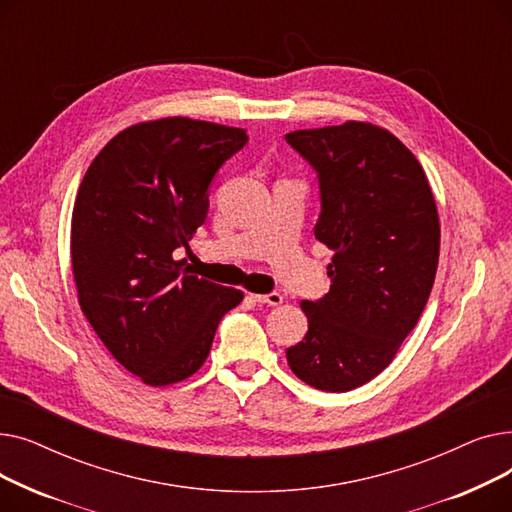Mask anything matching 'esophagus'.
I'll return each instance as SVG.
<instances>
[{
  "mask_svg": "<svg viewBox=\"0 0 512 512\" xmlns=\"http://www.w3.org/2000/svg\"><path fill=\"white\" fill-rule=\"evenodd\" d=\"M251 299H253L255 303H261V305H272V307L282 305V301H284V297H282L280 292H270V294H251Z\"/></svg>",
  "mask_w": 512,
  "mask_h": 512,
  "instance_id": "obj_1",
  "label": "esophagus"
}]
</instances>
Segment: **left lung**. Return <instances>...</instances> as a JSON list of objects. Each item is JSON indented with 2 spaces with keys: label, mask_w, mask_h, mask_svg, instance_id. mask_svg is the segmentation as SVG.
<instances>
[{
  "label": "left lung",
  "mask_w": 512,
  "mask_h": 512,
  "mask_svg": "<svg viewBox=\"0 0 512 512\" xmlns=\"http://www.w3.org/2000/svg\"><path fill=\"white\" fill-rule=\"evenodd\" d=\"M286 141L317 170L315 238L334 251L332 288L301 301L309 330L286 357L305 384L348 392L392 363L423 313L440 259L438 207L417 157L378 124L348 120Z\"/></svg>",
  "instance_id": "left-lung-1"
}]
</instances>
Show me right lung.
Returning <instances> with one entry per match:
<instances>
[{
	"label": "right lung",
	"instance_id": "right-lung-1",
	"mask_svg": "<svg viewBox=\"0 0 512 512\" xmlns=\"http://www.w3.org/2000/svg\"><path fill=\"white\" fill-rule=\"evenodd\" d=\"M249 141L245 128L184 116L132 124L78 186L70 259L78 305L112 357L147 386L182 382L205 363L242 290L174 259L207 215V188Z\"/></svg>",
	"mask_w": 512,
	"mask_h": 512
}]
</instances>
